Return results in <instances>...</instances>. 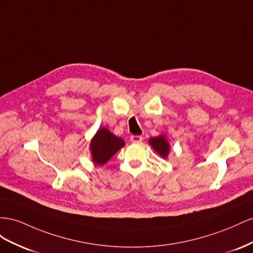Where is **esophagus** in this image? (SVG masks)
<instances>
[{
  "label": "esophagus",
  "instance_id": "1",
  "mask_svg": "<svg viewBox=\"0 0 253 253\" xmlns=\"http://www.w3.org/2000/svg\"><path fill=\"white\" fill-rule=\"evenodd\" d=\"M142 140H143V136H142V135L132 134V135L130 136V141H131L132 143H139V142H141Z\"/></svg>",
  "mask_w": 253,
  "mask_h": 253
}]
</instances>
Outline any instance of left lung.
<instances>
[{
  "instance_id": "8db88e82",
  "label": "left lung",
  "mask_w": 253,
  "mask_h": 253,
  "mask_svg": "<svg viewBox=\"0 0 253 253\" xmlns=\"http://www.w3.org/2000/svg\"><path fill=\"white\" fill-rule=\"evenodd\" d=\"M149 144L162 158L168 157L169 151V144L168 143L167 139H165V136L160 135V136H157V138L150 139Z\"/></svg>"
}]
</instances>
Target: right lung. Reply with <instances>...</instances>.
<instances>
[{"label":"right lung","mask_w":253,"mask_h":253,"mask_svg":"<svg viewBox=\"0 0 253 253\" xmlns=\"http://www.w3.org/2000/svg\"><path fill=\"white\" fill-rule=\"evenodd\" d=\"M124 144V141L112 134L108 129L100 128L91 141L93 162L97 165L105 164Z\"/></svg>","instance_id":"add662e5"}]
</instances>
